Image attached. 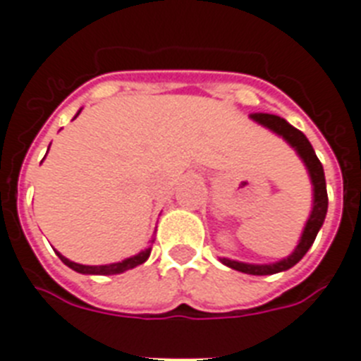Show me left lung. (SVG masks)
<instances>
[{
	"label": "left lung",
	"instance_id": "1",
	"mask_svg": "<svg viewBox=\"0 0 361 361\" xmlns=\"http://www.w3.org/2000/svg\"><path fill=\"white\" fill-rule=\"evenodd\" d=\"M251 120L256 121V123H260L266 129L273 130L275 134H279L282 140H286L295 149V153L299 154V159L302 160V164L308 169L310 183L314 186L312 188L314 201H312V210H310V216L306 219L305 228H302L299 243H297V247H295L290 256H286V258H282L279 262H273V264H247V262L231 260V258H219V260H221V264L231 267V269L241 271V273H247V275H275V273L288 271L295 264H299L302 260V256L308 252V249L315 241L317 232L323 227L326 210H329V195H326L323 164L319 162L314 147H312V144H310L305 134L300 133L299 129H295L293 125L288 123L281 116L251 114Z\"/></svg>",
	"mask_w": 361,
	"mask_h": 361
}]
</instances>
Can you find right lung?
Wrapping results in <instances>:
<instances>
[{
  "mask_svg": "<svg viewBox=\"0 0 361 361\" xmlns=\"http://www.w3.org/2000/svg\"><path fill=\"white\" fill-rule=\"evenodd\" d=\"M79 114H80V110L75 114V118ZM47 151H49V149H47ZM153 241L154 240H151V243H153ZM56 255H59V258H61L68 267H71V269L77 271V273H82V275H120V273H123V271H129L133 269V267L140 266V264H144V262L149 258V255H151V247H147V249H144V251H140L138 255L130 256V258H125V260L116 262V264H106V266H82V264L68 260L66 256H62L61 252H56Z\"/></svg>",
  "mask_w": 361,
  "mask_h": 361,
  "instance_id": "obj_1",
  "label": "right lung"
}]
</instances>
